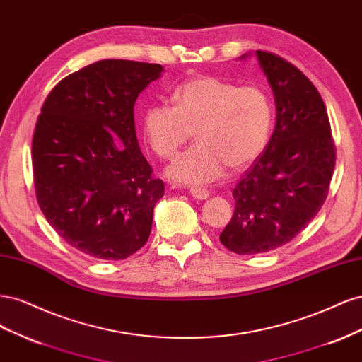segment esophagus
<instances>
[{
    "mask_svg": "<svg viewBox=\"0 0 362 362\" xmlns=\"http://www.w3.org/2000/svg\"><path fill=\"white\" fill-rule=\"evenodd\" d=\"M190 194L193 196L194 199L204 201V199L208 198V196H210V192L205 190V189H201V187H192V189H190Z\"/></svg>",
    "mask_w": 362,
    "mask_h": 362,
    "instance_id": "esophagus-1",
    "label": "esophagus"
}]
</instances>
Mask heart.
Returning <instances> with one entry per match:
<instances>
[{
  "instance_id": "heart-1",
  "label": "heart",
  "mask_w": 362,
  "mask_h": 362,
  "mask_svg": "<svg viewBox=\"0 0 362 362\" xmlns=\"http://www.w3.org/2000/svg\"><path fill=\"white\" fill-rule=\"evenodd\" d=\"M175 105L152 104L141 117L149 148L170 158L196 131L198 144L175 158L168 177L181 184H204L254 163L264 152L273 128V104L258 86L198 76L173 92Z\"/></svg>"
}]
</instances>
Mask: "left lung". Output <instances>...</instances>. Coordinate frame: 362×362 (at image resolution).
Wrapping results in <instances>:
<instances>
[{"instance_id":"1","label":"left lung","mask_w":362,"mask_h":362,"mask_svg":"<svg viewBox=\"0 0 362 362\" xmlns=\"http://www.w3.org/2000/svg\"><path fill=\"white\" fill-rule=\"evenodd\" d=\"M255 56L275 98L276 125L233 192L235 210L221 242L238 255L281 247L308 226L335 168L329 119L314 84L275 54L258 49Z\"/></svg>"}]
</instances>
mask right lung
<instances>
[{
  "label": "right lung",
  "mask_w": 362,
  "mask_h": 362,
  "mask_svg": "<svg viewBox=\"0 0 362 362\" xmlns=\"http://www.w3.org/2000/svg\"><path fill=\"white\" fill-rule=\"evenodd\" d=\"M163 66L101 60L49 92L33 136L37 202L72 247L98 259H125L151 234L164 184L139 146L134 104Z\"/></svg>",
  "instance_id": "1"
}]
</instances>
